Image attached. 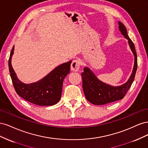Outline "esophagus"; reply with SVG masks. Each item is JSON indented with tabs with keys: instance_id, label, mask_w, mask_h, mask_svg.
I'll return each mask as SVG.
<instances>
[{
	"instance_id": "34e87169",
	"label": "esophagus",
	"mask_w": 148,
	"mask_h": 148,
	"mask_svg": "<svg viewBox=\"0 0 148 148\" xmlns=\"http://www.w3.org/2000/svg\"><path fill=\"white\" fill-rule=\"evenodd\" d=\"M80 65H81V62L79 59L73 60L71 64V70L75 71H78L80 67Z\"/></svg>"
}]
</instances>
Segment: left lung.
I'll list each match as a JSON object with an SVG mask.
<instances>
[{
	"label": "left lung",
	"mask_w": 148,
	"mask_h": 148,
	"mask_svg": "<svg viewBox=\"0 0 148 148\" xmlns=\"http://www.w3.org/2000/svg\"><path fill=\"white\" fill-rule=\"evenodd\" d=\"M119 25L121 33L128 39L130 47L135 56V64L133 72L127 82L122 86L114 87L101 82L90 69L85 67L84 72L82 73L83 92L86 99L95 105H104L123 99L135 79L138 66L135 47L133 42L128 37L125 25L120 21H119Z\"/></svg>",
	"instance_id": "left-lung-1"
}]
</instances>
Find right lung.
Listing matches in <instances>:
<instances>
[{"label":"right lung","mask_w":148,"mask_h":148,"mask_svg":"<svg viewBox=\"0 0 148 148\" xmlns=\"http://www.w3.org/2000/svg\"><path fill=\"white\" fill-rule=\"evenodd\" d=\"M14 51L13 46L8 60V67L13 87L20 97L34 104L41 106H53L59 101L64 78L70 73L71 61L62 64L53 70L38 82L25 84L17 78L11 59Z\"/></svg>","instance_id":"add662e5"}]
</instances>
